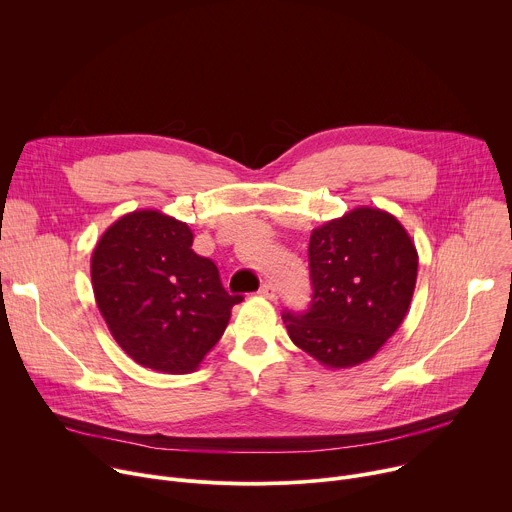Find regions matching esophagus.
Listing matches in <instances>:
<instances>
[{"mask_svg": "<svg viewBox=\"0 0 512 512\" xmlns=\"http://www.w3.org/2000/svg\"><path fill=\"white\" fill-rule=\"evenodd\" d=\"M258 295L264 297V299H268V301H274V299H276V289L266 282V285H262V287L258 289Z\"/></svg>", "mask_w": 512, "mask_h": 512, "instance_id": "1", "label": "esophagus"}]
</instances>
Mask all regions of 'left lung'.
<instances>
[{
  "instance_id": "8db88e82",
  "label": "left lung",
  "mask_w": 512,
  "mask_h": 512,
  "mask_svg": "<svg viewBox=\"0 0 512 512\" xmlns=\"http://www.w3.org/2000/svg\"><path fill=\"white\" fill-rule=\"evenodd\" d=\"M419 254L392 213L356 207L311 232L309 311H285L293 344L325 368L358 366L409 313Z\"/></svg>"
}]
</instances>
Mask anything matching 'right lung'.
<instances>
[{
  "instance_id": "1",
  "label": "right lung",
  "mask_w": 512,
  "mask_h": 512,
  "mask_svg": "<svg viewBox=\"0 0 512 512\" xmlns=\"http://www.w3.org/2000/svg\"><path fill=\"white\" fill-rule=\"evenodd\" d=\"M193 230L156 209L113 221L91 254L93 295L109 333L140 366L189 374L219 342L232 307Z\"/></svg>"
}]
</instances>
